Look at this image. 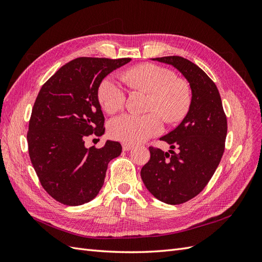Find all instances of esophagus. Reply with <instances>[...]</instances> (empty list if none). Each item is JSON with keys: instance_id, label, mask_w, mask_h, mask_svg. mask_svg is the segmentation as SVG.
<instances>
[{"instance_id": "1", "label": "esophagus", "mask_w": 262, "mask_h": 262, "mask_svg": "<svg viewBox=\"0 0 262 262\" xmlns=\"http://www.w3.org/2000/svg\"><path fill=\"white\" fill-rule=\"evenodd\" d=\"M132 147H133V145L130 144V143H122L123 150H130Z\"/></svg>"}]
</instances>
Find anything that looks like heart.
Instances as JSON below:
<instances>
[{
	"label": "heart",
	"mask_w": 262,
	"mask_h": 262,
	"mask_svg": "<svg viewBox=\"0 0 262 262\" xmlns=\"http://www.w3.org/2000/svg\"><path fill=\"white\" fill-rule=\"evenodd\" d=\"M129 83L148 95L145 116L124 114L109 122L110 137L124 143H139L163 130L161 116L167 122L181 120L188 113L191 96L185 82L177 80L172 71L155 64H141L126 73ZM125 94L120 81L109 75L98 87L99 104L108 114H115L124 105Z\"/></svg>",
	"instance_id": "b5f03b06"
}]
</instances>
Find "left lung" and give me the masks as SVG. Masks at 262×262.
I'll use <instances>...</instances> for the list:
<instances>
[{"mask_svg": "<svg viewBox=\"0 0 262 262\" xmlns=\"http://www.w3.org/2000/svg\"><path fill=\"white\" fill-rule=\"evenodd\" d=\"M152 60L178 70L191 90L186 117L161 138L170 149L149 147L150 158L141 169L150 194L175 205L199 194L215 172L224 153L227 120L216 85L199 67L177 55ZM173 148H178L176 154Z\"/></svg>", "mask_w": 262, "mask_h": 262, "instance_id": "left-lung-1", "label": "left lung"}]
</instances>
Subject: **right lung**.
I'll return each instance as SVG.
<instances>
[{
	"instance_id": "add662e5",
	"label": "right lung",
	"mask_w": 262,
	"mask_h": 262,
	"mask_svg": "<svg viewBox=\"0 0 262 262\" xmlns=\"http://www.w3.org/2000/svg\"><path fill=\"white\" fill-rule=\"evenodd\" d=\"M130 58H77L45 83L31 112L27 133L31 164L43 189L75 207L92 201L104 185L108 163L121 154L119 142L87 148L84 139L104 134L98 100L104 78Z\"/></svg>"
}]
</instances>
